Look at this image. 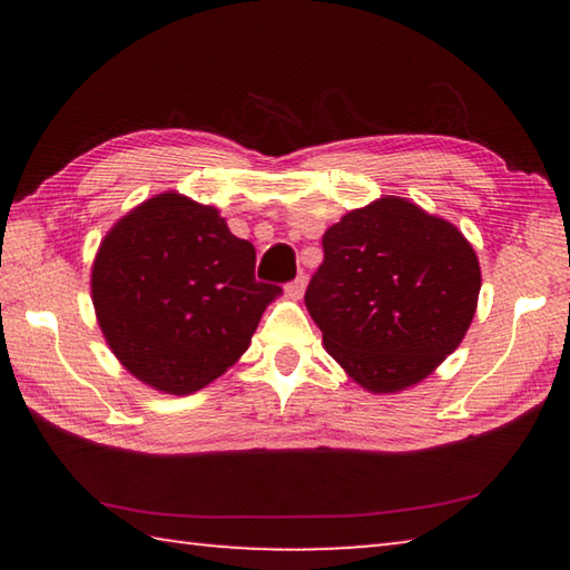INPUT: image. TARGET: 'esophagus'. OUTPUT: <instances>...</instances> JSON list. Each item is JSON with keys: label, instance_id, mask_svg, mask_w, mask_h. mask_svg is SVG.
Instances as JSON below:
<instances>
[{"label": "esophagus", "instance_id": "obj_1", "mask_svg": "<svg viewBox=\"0 0 570 570\" xmlns=\"http://www.w3.org/2000/svg\"><path fill=\"white\" fill-rule=\"evenodd\" d=\"M304 288H306V276H304V274H298V276L294 278V282H288V284H286V292H288V296H294V298H302Z\"/></svg>", "mask_w": 570, "mask_h": 570}]
</instances>
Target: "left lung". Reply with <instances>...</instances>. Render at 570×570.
I'll return each mask as SVG.
<instances>
[{
	"instance_id": "8db88e82",
	"label": "left lung",
	"mask_w": 570,
	"mask_h": 570,
	"mask_svg": "<svg viewBox=\"0 0 570 570\" xmlns=\"http://www.w3.org/2000/svg\"><path fill=\"white\" fill-rule=\"evenodd\" d=\"M304 302L324 346L370 392H400L458 350L480 266L460 230L404 198L350 210L322 238Z\"/></svg>"
}]
</instances>
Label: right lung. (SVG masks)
Instances as JSON below:
<instances>
[{
  "label": "right lung",
  "instance_id": "right-lung-1",
  "mask_svg": "<svg viewBox=\"0 0 570 570\" xmlns=\"http://www.w3.org/2000/svg\"><path fill=\"white\" fill-rule=\"evenodd\" d=\"M256 250L216 208L163 193L100 244L92 304L112 354L140 382L190 394L220 377L282 292L256 282Z\"/></svg>",
  "mask_w": 570,
  "mask_h": 570
}]
</instances>
